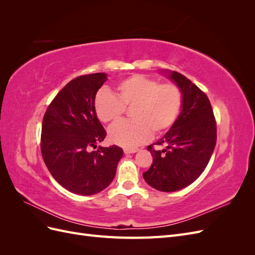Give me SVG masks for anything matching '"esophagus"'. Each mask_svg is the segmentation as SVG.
Here are the masks:
<instances>
[{"label":"esophagus","instance_id":"34e87169","mask_svg":"<svg viewBox=\"0 0 255 255\" xmlns=\"http://www.w3.org/2000/svg\"><path fill=\"white\" fill-rule=\"evenodd\" d=\"M123 151H125L126 154H133V153L138 152V149H135V148H132V149H130V148H126Z\"/></svg>","mask_w":255,"mask_h":255}]
</instances>
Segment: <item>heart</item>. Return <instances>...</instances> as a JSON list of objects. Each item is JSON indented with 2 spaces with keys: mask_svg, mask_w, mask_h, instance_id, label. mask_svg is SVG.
I'll return each instance as SVG.
<instances>
[{
  "mask_svg": "<svg viewBox=\"0 0 255 255\" xmlns=\"http://www.w3.org/2000/svg\"><path fill=\"white\" fill-rule=\"evenodd\" d=\"M115 91L116 96L107 90L98 92L95 112L102 122L113 123L121 118L126 107L133 106L130 116L134 120L118 122L109 129L110 140L127 148L145 142L152 132L154 135L167 132L182 109V91L175 84H160L141 74L121 80Z\"/></svg>",
  "mask_w": 255,
  "mask_h": 255,
  "instance_id": "obj_1",
  "label": "heart"
}]
</instances>
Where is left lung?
I'll list each match as a JSON object with an SVG mask.
<instances>
[{"label": "left lung", "mask_w": 255, "mask_h": 255, "mask_svg": "<svg viewBox=\"0 0 255 255\" xmlns=\"http://www.w3.org/2000/svg\"><path fill=\"white\" fill-rule=\"evenodd\" d=\"M182 91L181 113L170 129L155 143L165 149L155 150L152 144L146 150L153 163L143 172L144 181L159 191L180 190L201 175L211 159L216 145L217 129L210 100L186 76L160 70Z\"/></svg>", "instance_id": "1"}]
</instances>
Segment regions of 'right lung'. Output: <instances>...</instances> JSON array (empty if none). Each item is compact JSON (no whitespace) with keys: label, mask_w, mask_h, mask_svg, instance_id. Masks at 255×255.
<instances>
[{"label":"right lung","mask_w":255,"mask_h":255,"mask_svg":"<svg viewBox=\"0 0 255 255\" xmlns=\"http://www.w3.org/2000/svg\"><path fill=\"white\" fill-rule=\"evenodd\" d=\"M106 73L81 75L69 82L44 114L41 153L58 184L76 195L90 196L114 180L123 150L120 146H91L104 140L106 132L95 112L98 90Z\"/></svg>","instance_id":"1"}]
</instances>
